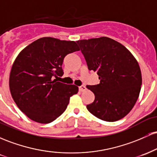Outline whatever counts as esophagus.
<instances>
[{
    "label": "esophagus",
    "instance_id": "obj_1",
    "mask_svg": "<svg viewBox=\"0 0 157 157\" xmlns=\"http://www.w3.org/2000/svg\"><path fill=\"white\" fill-rule=\"evenodd\" d=\"M79 90H80V91H81V92H82V91H86V86H80V87H79Z\"/></svg>",
    "mask_w": 157,
    "mask_h": 157
}]
</instances>
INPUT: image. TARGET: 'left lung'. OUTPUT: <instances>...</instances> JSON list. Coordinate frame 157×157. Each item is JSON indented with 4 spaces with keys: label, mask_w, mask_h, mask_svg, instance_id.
Here are the masks:
<instances>
[{
    "label": "left lung",
    "mask_w": 157,
    "mask_h": 157,
    "mask_svg": "<svg viewBox=\"0 0 157 157\" xmlns=\"http://www.w3.org/2000/svg\"><path fill=\"white\" fill-rule=\"evenodd\" d=\"M89 70L97 72L100 83L87 86L95 99L86 108L107 122L117 121L133 109L142 85L137 60L123 45L107 37L77 41Z\"/></svg>",
    "instance_id": "1"
}]
</instances>
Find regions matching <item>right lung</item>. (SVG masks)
Returning <instances> with one entry per match:
<instances>
[{
  "instance_id": "1",
  "label": "right lung",
  "mask_w": 157,
  "mask_h": 157,
  "mask_svg": "<svg viewBox=\"0 0 157 157\" xmlns=\"http://www.w3.org/2000/svg\"><path fill=\"white\" fill-rule=\"evenodd\" d=\"M79 50L75 41L45 37L18 54L10 71V89L16 105L29 118L46 124L64 112L79 89L54 77L63 75L64 57Z\"/></svg>"
}]
</instances>
